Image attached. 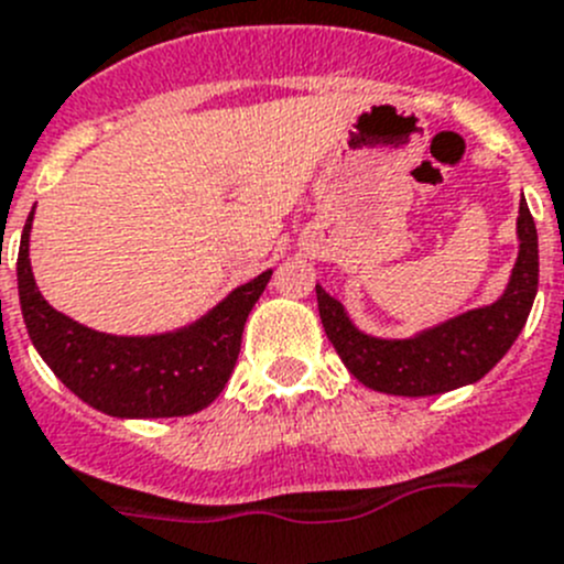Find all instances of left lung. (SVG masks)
Returning a JSON list of instances; mask_svg holds the SVG:
<instances>
[{
	"mask_svg": "<svg viewBox=\"0 0 564 564\" xmlns=\"http://www.w3.org/2000/svg\"><path fill=\"white\" fill-rule=\"evenodd\" d=\"M518 260L506 291L492 304L475 307L408 338H377L355 327L344 304L316 285L324 333L344 366L366 389L394 397H431L478 383L518 340L540 282L536 226L525 198L518 215Z\"/></svg>",
	"mask_w": 564,
	"mask_h": 564,
	"instance_id": "left-lung-1",
	"label": "left lung"
}]
</instances>
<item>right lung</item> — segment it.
Here are the masks:
<instances>
[{
    "mask_svg": "<svg viewBox=\"0 0 564 564\" xmlns=\"http://www.w3.org/2000/svg\"><path fill=\"white\" fill-rule=\"evenodd\" d=\"M30 229L33 212L15 262L22 316L44 364L72 394L120 420L189 416L215 402L235 371L248 313L273 271L235 288L187 327L159 335H108L77 324L41 296L30 265Z\"/></svg>",
    "mask_w": 564,
    "mask_h": 564,
    "instance_id": "obj_1",
    "label": "right lung"
}]
</instances>
